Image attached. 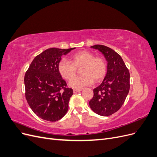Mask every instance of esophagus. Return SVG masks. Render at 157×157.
I'll list each match as a JSON object with an SVG mask.
<instances>
[{"instance_id": "34e87169", "label": "esophagus", "mask_w": 157, "mask_h": 157, "mask_svg": "<svg viewBox=\"0 0 157 157\" xmlns=\"http://www.w3.org/2000/svg\"><path fill=\"white\" fill-rule=\"evenodd\" d=\"M82 89H75V88H74L73 89V92L74 93H77V92H79L80 91H82Z\"/></svg>"}]
</instances>
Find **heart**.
Returning <instances> with one entry per match:
<instances>
[{
    "mask_svg": "<svg viewBox=\"0 0 157 157\" xmlns=\"http://www.w3.org/2000/svg\"><path fill=\"white\" fill-rule=\"evenodd\" d=\"M80 68L82 75L75 79L77 68ZM107 65L105 60L101 56H94L88 51L77 52L71 57V61L63 59L58 64V71L61 77L71 81L73 88H82L95 82L101 80L107 73Z\"/></svg>",
    "mask_w": 157,
    "mask_h": 157,
    "instance_id": "1",
    "label": "heart"
}]
</instances>
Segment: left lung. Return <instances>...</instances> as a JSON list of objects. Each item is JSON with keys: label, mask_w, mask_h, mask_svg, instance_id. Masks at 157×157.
<instances>
[{"label": "left lung", "mask_w": 157, "mask_h": 157, "mask_svg": "<svg viewBox=\"0 0 157 157\" xmlns=\"http://www.w3.org/2000/svg\"><path fill=\"white\" fill-rule=\"evenodd\" d=\"M91 48L100 51L107 61V72L102 83L94 89L89 102L98 115L107 117L119 110L129 92L130 72L121 56L107 46L96 44Z\"/></svg>", "instance_id": "1"}]
</instances>
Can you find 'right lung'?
I'll return each instance as SVG.
<instances>
[{
	"instance_id": "add662e5",
	"label": "right lung",
	"mask_w": 157,
	"mask_h": 157,
	"mask_svg": "<svg viewBox=\"0 0 157 157\" xmlns=\"http://www.w3.org/2000/svg\"><path fill=\"white\" fill-rule=\"evenodd\" d=\"M73 49H47L35 57L26 71L24 83L27 101L42 119L56 122L68 111L73 92L61 78L58 64L61 56Z\"/></svg>"
}]
</instances>
